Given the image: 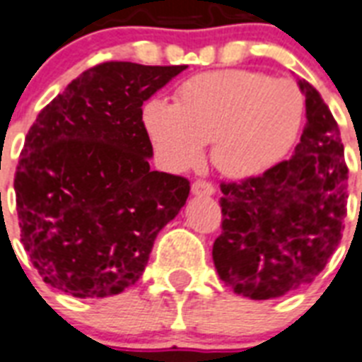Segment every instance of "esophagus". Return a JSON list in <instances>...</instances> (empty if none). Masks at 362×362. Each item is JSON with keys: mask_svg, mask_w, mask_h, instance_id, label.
Here are the masks:
<instances>
[{"mask_svg": "<svg viewBox=\"0 0 362 362\" xmlns=\"http://www.w3.org/2000/svg\"><path fill=\"white\" fill-rule=\"evenodd\" d=\"M191 193H193V195H214V193H216V186H214L211 182L197 180L193 182V186H191Z\"/></svg>", "mask_w": 362, "mask_h": 362, "instance_id": "obj_1", "label": "esophagus"}]
</instances>
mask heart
<instances>
[{
    "label": "heart",
    "instance_id": "obj_1",
    "mask_svg": "<svg viewBox=\"0 0 362 362\" xmlns=\"http://www.w3.org/2000/svg\"><path fill=\"white\" fill-rule=\"evenodd\" d=\"M298 85L251 70H219L187 79L175 104L151 100L143 122L158 154L182 171L211 160L223 175L247 178L269 171L290 152L303 124Z\"/></svg>",
    "mask_w": 362,
    "mask_h": 362
}]
</instances>
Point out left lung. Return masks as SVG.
Wrapping results in <instances>:
<instances>
[{"label":"left lung","instance_id":"left-lung-1","mask_svg":"<svg viewBox=\"0 0 362 362\" xmlns=\"http://www.w3.org/2000/svg\"><path fill=\"white\" fill-rule=\"evenodd\" d=\"M303 134L292 158L242 182H221V236L211 257L221 281L251 299L310 283L342 240L348 165L333 113L308 81Z\"/></svg>","mask_w":362,"mask_h":362}]
</instances>
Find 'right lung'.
Returning <instances> with one entry per match:
<instances>
[{"mask_svg": "<svg viewBox=\"0 0 362 362\" xmlns=\"http://www.w3.org/2000/svg\"><path fill=\"white\" fill-rule=\"evenodd\" d=\"M186 69L100 63L38 113L14 191L23 249L44 283L85 299L139 281L189 195L187 178L148 165L143 102Z\"/></svg>", "mask_w": 362, "mask_h": 362, "instance_id": "right-lung-1", "label": "right lung"}]
</instances>
